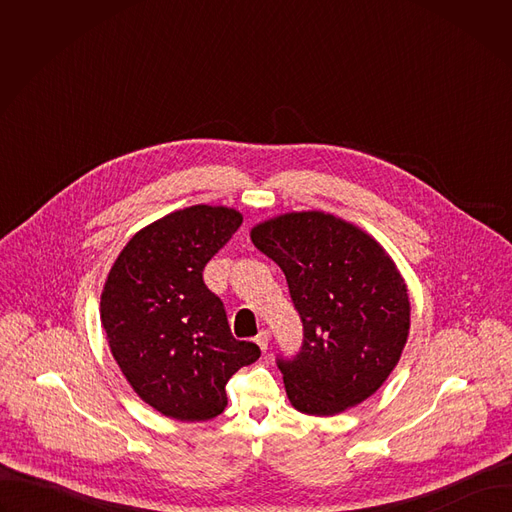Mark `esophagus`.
Masks as SVG:
<instances>
[{"label": "esophagus", "instance_id": "esophagus-1", "mask_svg": "<svg viewBox=\"0 0 512 512\" xmlns=\"http://www.w3.org/2000/svg\"><path fill=\"white\" fill-rule=\"evenodd\" d=\"M255 342L259 344V348H261L263 352H267V348H269V332H267V330H261V332L255 336Z\"/></svg>", "mask_w": 512, "mask_h": 512}]
</instances>
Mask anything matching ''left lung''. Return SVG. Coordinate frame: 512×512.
Returning a JSON list of instances; mask_svg holds the SVG:
<instances>
[{
    "label": "left lung",
    "mask_w": 512,
    "mask_h": 512,
    "mask_svg": "<svg viewBox=\"0 0 512 512\" xmlns=\"http://www.w3.org/2000/svg\"><path fill=\"white\" fill-rule=\"evenodd\" d=\"M251 241L285 273L304 324L300 352L277 358L291 405L336 415L369 399L409 336L407 285L393 259L371 235L320 210L269 218Z\"/></svg>",
    "instance_id": "left-lung-1"
}]
</instances>
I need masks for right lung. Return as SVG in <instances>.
Instances as JSON below:
<instances>
[{
    "label": "right lung",
    "instance_id": "1",
    "mask_svg": "<svg viewBox=\"0 0 512 512\" xmlns=\"http://www.w3.org/2000/svg\"><path fill=\"white\" fill-rule=\"evenodd\" d=\"M241 223L227 206L176 210L135 233L107 275L101 322L111 354L133 391L166 417L221 415L229 379L261 356L231 334L221 298L202 279Z\"/></svg>",
    "mask_w": 512,
    "mask_h": 512
}]
</instances>
